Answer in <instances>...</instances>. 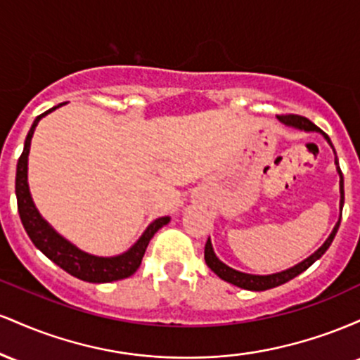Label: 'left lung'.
<instances>
[{"label":"left lung","instance_id":"1","mask_svg":"<svg viewBox=\"0 0 360 360\" xmlns=\"http://www.w3.org/2000/svg\"><path fill=\"white\" fill-rule=\"evenodd\" d=\"M278 118L281 122L284 123V125H289V127H295V128H300V130H304V131H321L320 128H318L315 123L309 122L307 117H301V115H278ZM323 134V137L328 140V143L332 146V142H330V137L325 134V131H321ZM333 148V146H332ZM333 152H335V148H333ZM335 164H337V171L338 174H340V212L342 208H344V176H342V171L340 167H338V159L335 155ZM342 218V214H340ZM338 226H340V221L337 223L335 229H333V232L330 233V237L326 238V242L323 245L318 249L315 254L309 255L308 259H304L303 262H300L298 266L291 267V269L288 271H283V272H278V274H271V276H254V274H245V272H238L232 269V267L225 266V264L221 262L220 259L214 255L213 252V247H212V242H206L205 245V260L206 264H208V267L212 269L214 274L218 276V278H221L223 281H226V283L233 284V286H238L242 289H250V291H266V289H271V288H276V286H281V284L288 283V281H291L292 278H296V276L301 274L303 271H307L309 266H311L315 260H318L321 257V255L325 254L326 250H328V247L332 245L333 238H335V233L338 230Z\"/></svg>","mask_w":360,"mask_h":360}]
</instances>
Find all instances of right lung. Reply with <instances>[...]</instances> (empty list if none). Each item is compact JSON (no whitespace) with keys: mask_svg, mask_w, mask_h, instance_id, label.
<instances>
[{"mask_svg":"<svg viewBox=\"0 0 360 360\" xmlns=\"http://www.w3.org/2000/svg\"><path fill=\"white\" fill-rule=\"evenodd\" d=\"M60 105L53 106L47 110L45 113L39 115L35 118L34 125L28 131L27 139H25V147L22 155H20L18 164H16V179H15V193H16V203H18L20 220H22L25 232L28 233L30 240L35 243L37 249H40L42 254L47 255L52 262H56L60 269L74 276V278L81 281H88V283H111V281L125 279L135 274L142 264V257L146 254L148 242L154 237L159 229H162L166 223H169V217L157 218L148 225V229L143 232L139 242L131 247L125 254L117 255V257H94V255L84 254L79 249L69 243L68 240L56 233L49 226V223L40 217L37 212L34 201H32L30 191H28L27 183V166H28V152H30V142L34 137V130L40 118L51 113L52 110L59 108Z\"/></svg>","mask_w":360,"mask_h":360,"instance_id":"obj_1","label":"right lung"}]
</instances>
